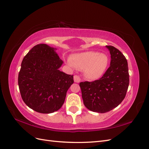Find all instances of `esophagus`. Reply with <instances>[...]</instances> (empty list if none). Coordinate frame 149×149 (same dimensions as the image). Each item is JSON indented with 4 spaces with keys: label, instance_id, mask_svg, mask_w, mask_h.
Listing matches in <instances>:
<instances>
[{
    "label": "esophagus",
    "instance_id": "esophagus-1",
    "mask_svg": "<svg viewBox=\"0 0 149 149\" xmlns=\"http://www.w3.org/2000/svg\"><path fill=\"white\" fill-rule=\"evenodd\" d=\"M74 82L76 83H79L80 82V78L78 75H74Z\"/></svg>",
    "mask_w": 149,
    "mask_h": 149
}]
</instances>
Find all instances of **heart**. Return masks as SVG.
<instances>
[{
    "mask_svg": "<svg viewBox=\"0 0 149 149\" xmlns=\"http://www.w3.org/2000/svg\"><path fill=\"white\" fill-rule=\"evenodd\" d=\"M109 57L105 54L93 51L76 54L68 59L67 62L70 67H76L84 70L86 77L90 80L100 79L105 72L109 65Z\"/></svg>",
    "mask_w": 149,
    "mask_h": 149,
    "instance_id": "b5f03b06",
    "label": "heart"
}]
</instances>
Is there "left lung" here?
<instances>
[{
	"mask_svg": "<svg viewBox=\"0 0 149 149\" xmlns=\"http://www.w3.org/2000/svg\"><path fill=\"white\" fill-rule=\"evenodd\" d=\"M110 52V65L103 77L79 86L85 106L91 111L105 113L117 107L124 99L129 84L128 63L120 51L106 45Z\"/></svg>",
	"mask_w": 149,
	"mask_h": 149,
	"instance_id": "left-lung-1",
	"label": "left lung"
}]
</instances>
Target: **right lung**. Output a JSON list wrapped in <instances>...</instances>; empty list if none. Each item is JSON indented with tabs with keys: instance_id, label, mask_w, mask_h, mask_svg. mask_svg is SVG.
<instances>
[{
	"instance_id": "right-lung-1",
	"label": "right lung",
	"mask_w": 149,
	"mask_h": 149,
	"mask_svg": "<svg viewBox=\"0 0 149 149\" xmlns=\"http://www.w3.org/2000/svg\"><path fill=\"white\" fill-rule=\"evenodd\" d=\"M57 49L38 44L23 58L18 84L21 97L29 108L42 113L57 111L62 106L73 75L61 71L63 61Z\"/></svg>"
}]
</instances>
